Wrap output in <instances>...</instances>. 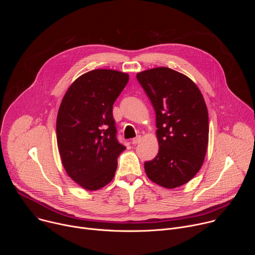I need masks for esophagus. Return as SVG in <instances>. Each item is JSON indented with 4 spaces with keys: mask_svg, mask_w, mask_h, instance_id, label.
<instances>
[{
    "mask_svg": "<svg viewBox=\"0 0 255 255\" xmlns=\"http://www.w3.org/2000/svg\"><path fill=\"white\" fill-rule=\"evenodd\" d=\"M140 140H141V136H137V137H135V138H133V139L131 140V143H132L133 145H135V144L139 143Z\"/></svg>",
    "mask_w": 255,
    "mask_h": 255,
    "instance_id": "1",
    "label": "esophagus"
}]
</instances>
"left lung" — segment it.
Segmentation results:
<instances>
[{"label": "left lung", "mask_w": 255, "mask_h": 255, "mask_svg": "<svg viewBox=\"0 0 255 255\" xmlns=\"http://www.w3.org/2000/svg\"><path fill=\"white\" fill-rule=\"evenodd\" d=\"M139 84L156 114L159 150L144 169L153 183L174 189L187 184L200 170L207 151L209 117L196 84L168 67L139 72Z\"/></svg>", "instance_id": "left-lung-1"}]
</instances>
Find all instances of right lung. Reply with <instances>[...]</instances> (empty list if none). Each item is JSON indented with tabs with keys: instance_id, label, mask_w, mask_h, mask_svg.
<instances>
[{
	"instance_id": "add662e5",
	"label": "right lung",
	"mask_w": 255,
	"mask_h": 255,
	"mask_svg": "<svg viewBox=\"0 0 255 255\" xmlns=\"http://www.w3.org/2000/svg\"><path fill=\"white\" fill-rule=\"evenodd\" d=\"M128 81L121 71L91 70L72 83L61 101L56 138L62 165L86 190L110 183L126 148L117 139L113 105Z\"/></svg>"
}]
</instances>
